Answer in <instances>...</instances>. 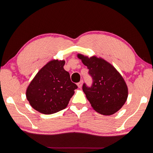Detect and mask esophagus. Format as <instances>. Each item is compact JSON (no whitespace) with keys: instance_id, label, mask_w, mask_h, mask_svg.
Here are the masks:
<instances>
[{"instance_id":"esophagus-1","label":"esophagus","mask_w":153,"mask_h":153,"mask_svg":"<svg viewBox=\"0 0 153 153\" xmlns=\"http://www.w3.org/2000/svg\"><path fill=\"white\" fill-rule=\"evenodd\" d=\"M83 80H82V81H80V82L77 83V86H78V87L79 88H81V87H82V85H83Z\"/></svg>"}]
</instances>
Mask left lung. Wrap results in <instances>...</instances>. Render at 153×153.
Here are the masks:
<instances>
[{
  "mask_svg": "<svg viewBox=\"0 0 153 153\" xmlns=\"http://www.w3.org/2000/svg\"><path fill=\"white\" fill-rule=\"evenodd\" d=\"M77 57L87 66L93 79L91 87L83 83L82 89L96 112L112 115L122 108L128 95L124 79L112 65L96 56L89 58L78 54Z\"/></svg>",
  "mask_w": 153,
  "mask_h": 153,
  "instance_id": "obj_1",
  "label": "left lung"
}]
</instances>
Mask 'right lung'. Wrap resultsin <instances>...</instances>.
Instances as JSON below:
<instances>
[{
	"label": "right lung",
	"instance_id": "right-lung-1",
	"mask_svg": "<svg viewBox=\"0 0 153 153\" xmlns=\"http://www.w3.org/2000/svg\"><path fill=\"white\" fill-rule=\"evenodd\" d=\"M64 60H54L38 71L26 91V97L33 108L44 114H51L66 108L76 84L64 69Z\"/></svg>",
	"mask_w": 153,
	"mask_h": 153
}]
</instances>
